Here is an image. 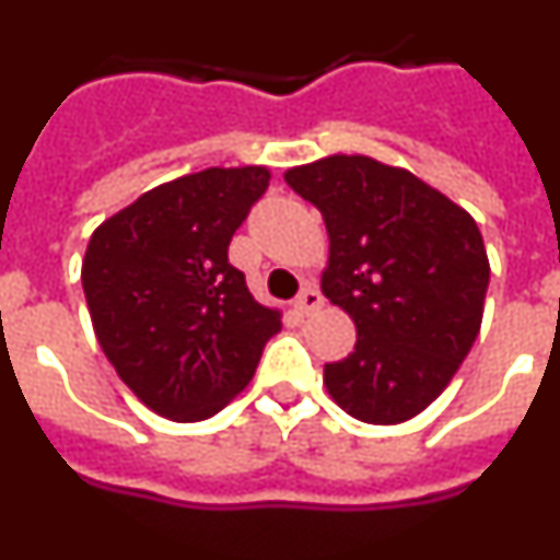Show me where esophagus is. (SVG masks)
<instances>
[{
    "label": "esophagus",
    "instance_id": "obj_1",
    "mask_svg": "<svg viewBox=\"0 0 560 560\" xmlns=\"http://www.w3.org/2000/svg\"><path fill=\"white\" fill-rule=\"evenodd\" d=\"M323 294L316 289H303L300 291V296L294 300V308L300 311V314H314L316 308H323Z\"/></svg>",
    "mask_w": 560,
    "mask_h": 560
}]
</instances>
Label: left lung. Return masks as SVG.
Here are the masks:
<instances>
[{
	"instance_id": "8db88e82",
	"label": "left lung",
	"mask_w": 560,
	"mask_h": 560,
	"mask_svg": "<svg viewBox=\"0 0 560 560\" xmlns=\"http://www.w3.org/2000/svg\"><path fill=\"white\" fill-rule=\"evenodd\" d=\"M323 212V291L355 323L348 359L325 364L330 398L364 423H404L432 404L482 325L488 255L477 221L404 167L325 156L285 173Z\"/></svg>"
}]
</instances>
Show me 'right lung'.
Instances as JSON below:
<instances>
[{
	"instance_id": "obj_1",
	"label": "right lung",
	"mask_w": 560,
	"mask_h": 560,
	"mask_svg": "<svg viewBox=\"0 0 560 560\" xmlns=\"http://www.w3.org/2000/svg\"><path fill=\"white\" fill-rule=\"evenodd\" d=\"M266 187L260 165L207 167L142 192L89 237L81 280L97 341L162 418L221 412L283 328L226 257Z\"/></svg>"
}]
</instances>
